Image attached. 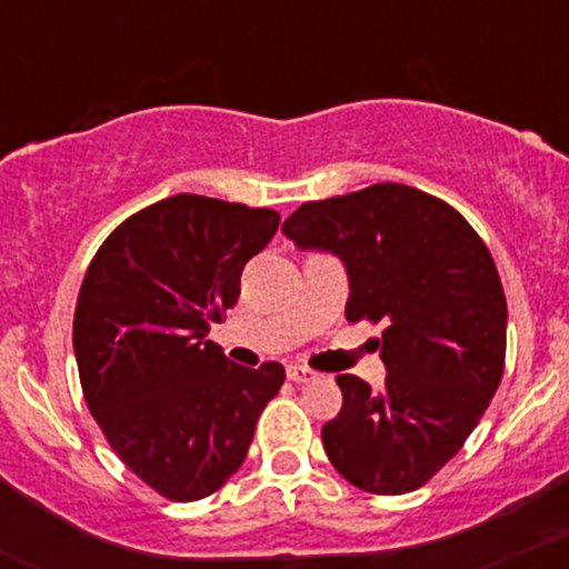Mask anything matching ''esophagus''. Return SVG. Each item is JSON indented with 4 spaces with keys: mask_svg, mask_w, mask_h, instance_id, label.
Here are the masks:
<instances>
[{
    "mask_svg": "<svg viewBox=\"0 0 569 569\" xmlns=\"http://www.w3.org/2000/svg\"><path fill=\"white\" fill-rule=\"evenodd\" d=\"M287 378H290L292 383H309V380L318 378V372L309 370V367H301V365H290L287 367Z\"/></svg>",
    "mask_w": 569,
    "mask_h": 569,
    "instance_id": "esophagus-1",
    "label": "esophagus"
}]
</instances>
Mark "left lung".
Wrapping results in <instances>:
<instances>
[{"instance_id":"1","label":"left lung","mask_w":569,"mask_h":569,"mask_svg":"<svg viewBox=\"0 0 569 569\" xmlns=\"http://www.w3.org/2000/svg\"><path fill=\"white\" fill-rule=\"evenodd\" d=\"M282 230L345 262L350 323H386V386L339 375L328 460L367 493H411L460 452L501 383L507 298L493 257L452 204L402 183L303 202Z\"/></svg>"}]
</instances>
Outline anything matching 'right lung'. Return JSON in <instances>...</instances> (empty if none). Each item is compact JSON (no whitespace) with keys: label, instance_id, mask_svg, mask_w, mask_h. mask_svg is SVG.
Returning <instances> with one entry per match:
<instances>
[{"label":"right lung","instance_id":"obj_1","mask_svg":"<svg viewBox=\"0 0 569 569\" xmlns=\"http://www.w3.org/2000/svg\"><path fill=\"white\" fill-rule=\"evenodd\" d=\"M279 227L271 208L174 194L128 216L81 282L73 350L114 455L169 501H199L241 468L284 367L232 365L210 323Z\"/></svg>","mask_w":569,"mask_h":569}]
</instances>
